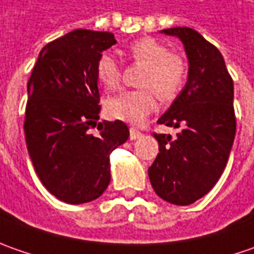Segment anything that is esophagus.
<instances>
[{
	"label": "esophagus",
	"mask_w": 254,
	"mask_h": 254,
	"mask_svg": "<svg viewBox=\"0 0 254 254\" xmlns=\"http://www.w3.org/2000/svg\"><path fill=\"white\" fill-rule=\"evenodd\" d=\"M141 135V131H138V130H135V128H130V140H137V138H140Z\"/></svg>",
	"instance_id": "34e87169"
}]
</instances>
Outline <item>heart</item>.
Wrapping results in <instances>:
<instances>
[{
	"label": "heart",
	"mask_w": 254,
	"mask_h": 254,
	"mask_svg": "<svg viewBox=\"0 0 254 254\" xmlns=\"http://www.w3.org/2000/svg\"><path fill=\"white\" fill-rule=\"evenodd\" d=\"M127 55L134 64H144L138 86L142 89L127 90L106 102V113L114 120L142 124L155 110V95L161 102H172L187 82L188 67L180 54L171 52L165 45L151 36L132 41ZM96 79L106 90H114L122 79L119 62L110 54H102L96 62Z\"/></svg>",
	"instance_id": "b5f03b06"
}]
</instances>
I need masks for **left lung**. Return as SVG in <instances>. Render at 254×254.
<instances>
[{
	"label": "left lung",
	"instance_id": "obj_1",
	"mask_svg": "<svg viewBox=\"0 0 254 254\" xmlns=\"http://www.w3.org/2000/svg\"><path fill=\"white\" fill-rule=\"evenodd\" d=\"M178 36L190 61L188 82L158 123L178 128L175 138L154 132L158 155L148 168L155 193L174 205L206 195L225 170L236 134L233 80L215 45L187 26L162 29Z\"/></svg>",
	"mask_w": 254,
	"mask_h": 254
}]
</instances>
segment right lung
Returning a JSON list of instances; mask_svg holds the SVG:
<instances>
[{"mask_svg":"<svg viewBox=\"0 0 254 254\" xmlns=\"http://www.w3.org/2000/svg\"><path fill=\"white\" fill-rule=\"evenodd\" d=\"M110 32L76 29L45 45L28 82L24 130L44 187L66 203L97 199L110 184V154L127 141L126 123L99 122L96 62ZM98 127L99 133L91 130Z\"/></svg>","mask_w":254,"mask_h":254,"instance_id":"obj_1","label":"right lung"}]
</instances>
